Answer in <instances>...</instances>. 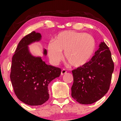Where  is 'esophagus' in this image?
<instances>
[{
  "instance_id": "esophagus-1",
  "label": "esophagus",
  "mask_w": 121,
  "mask_h": 121,
  "mask_svg": "<svg viewBox=\"0 0 121 121\" xmlns=\"http://www.w3.org/2000/svg\"><path fill=\"white\" fill-rule=\"evenodd\" d=\"M65 73H67V71H66L65 69H63V70L61 71V75H64V74H65Z\"/></svg>"
}]
</instances>
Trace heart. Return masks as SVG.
I'll return each instance as SVG.
<instances>
[{"mask_svg":"<svg viewBox=\"0 0 121 121\" xmlns=\"http://www.w3.org/2000/svg\"><path fill=\"white\" fill-rule=\"evenodd\" d=\"M95 40L90 35L74 31H65L51 40L47 45L51 62L57 65L63 58L64 51L65 59L74 67H82L86 64L93 55Z\"/></svg>","mask_w":121,"mask_h":121,"instance_id":"obj_1","label":"heart"}]
</instances>
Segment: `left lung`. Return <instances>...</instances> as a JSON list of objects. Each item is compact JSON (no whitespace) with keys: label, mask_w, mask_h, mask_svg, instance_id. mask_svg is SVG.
Segmentation results:
<instances>
[{"label":"left lung","mask_w":121,"mask_h":121,"mask_svg":"<svg viewBox=\"0 0 121 121\" xmlns=\"http://www.w3.org/2000/svg\"><path fill=\"white\" fill-rule=\"evenodd\" d=\"M91 60L82 67L72 70L73 98L82 104H91L100 100L110 88L114 64L111 53L104 42Z\"/></svg>","instance_id":"1"}]
</instances>
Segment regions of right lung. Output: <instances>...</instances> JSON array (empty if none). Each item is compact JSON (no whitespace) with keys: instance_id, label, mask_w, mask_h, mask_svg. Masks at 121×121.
Listing matches in <instances>:
<instances>
[{"instance_id":"1","label":"right lung","mask_w":121,"mask_h":121,"mask_svg":"<svg viewBox=\"0 0 121 121\" xmlns=\"http://www.w3.org/2000/svg\"><path fill=\"white\" fill-rule=\"evenodd\" d=\"M41 37L35 31L25 36L12 58L10 77L15 94L21 101L30 106L41 105L48 100V84L61 73L60 68L47 65L41 57L30 52L28 46L39 42ZM43 54L47 56L46 49Z\"/></svg>"}]
</instances>
